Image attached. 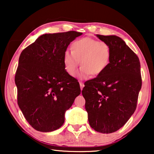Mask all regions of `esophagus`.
Instances as JSON below:
<instances>
[{"mask_svg":"<svg viewBox=\"0 0 154 154\" xmlns=\"http://www.w3.org/2000/svg\"><path fill=\"white\" fill-rule=\"evenodd\" d=\"M79 84H80V87H81V90H82L85 85H84V83H83V82H81V81H79Z\"/></svg>","mask_w":154,"mask_h":154,"instance_id":"1","label":"esophagus"}]
</instances>
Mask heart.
Returning a JSON list of instances; mask_svg holds the SVG:
<instances>
[{
  "instance_id": "b5f03b06",
  "label": "heart",
  "mask_w": 154,
  "mask_h": 154,
  "mask_svg": "<svg viewBox=\"0 0 154 154\" xmlns=\"http://www.w3.org/2000/svg\"><path fill=\"white\" fill-rule=\"evenodd\" d=\"M71 52L65 50L63 54L64 69L69 75H73L80 62L81 68L77 73L80 79H86L90 74H101L111 62V47L104 41L90 37L81 38L71 43Z\"/></svg>"
}]
</instances>
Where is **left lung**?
I'll return each mask as SVG.
<instances>
[{
    "mask_svg": "<svg viewBox=\"0 0 154 154\" xmlns=\"http://www.w3.org/2000/svg\"><path fill=\"white\" fill-rule=\"evenodd\" d=\"M111 49L106 70L86 81L82 94L92 129L112 133L123 127L133 114L142 88L140 62L137 54L116 35H97Z\"/></svg>",
    "mask_w": 154,
    "mask_h": 154,
    "instance_id": "obj_1",
    "label": "left lung"
}]
</instances>
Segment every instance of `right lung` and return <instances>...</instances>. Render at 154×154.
Wrapping results in <instances>:
<instances>
[{"label": "right lung", "instance_id": "1", "mask_svg": "<svg viewBox=\"0 0 154 154\" xmlns=\"http://www.w3.org/2000/svg\"><path fill=\"white\" fill-rule=\"evenodd\" d=\"M83 33H45L25 48L19 58L14 81L17 103L27 122L40 132L57 130L66 110L81 94L77 80L65 71L63 54Z\"/></svg>", "mask_w": 154, "mask_h": 154}]
</instances>
